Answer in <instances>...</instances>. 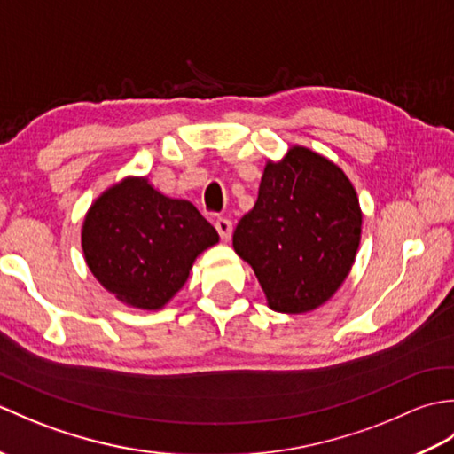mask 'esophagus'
I'll return each mask as SVG.
<instances>
[{"instance_id":"esophagus-1","label":"esophagus","mask_w":454,"mask_h":454,"mask_svg":"<svg viewBox=\"0 0 454 454\" xmlns=\"http://www.w3.org/2000/svg\"><path fill=\"white\" fill-rule=\"evenodd\" d=\"M215 228H216V232H218L222 242H230V238H232V230H234L232 222H230L228 218H218L215 222Z\"/></svg>"}]
</instances>
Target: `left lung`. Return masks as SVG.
Segmentation results:
<instances>
[{
    "mask_svg": "<svg viewBox=\"0 0 454 454\" xmlns=\"http://www.w3.org/2000/svg\"><path fill=\"white\" fill-rule=\"evenodd\" d=\"M359 199L345 173L302 146L269 161L255 207L234 230L269 306L302 314L330 301L349 275L361 239Z\"/></svg>",
    "mask_w": 454,
    "mask_h": 454,
    "instance_id": "left-lung-1",
    "label": "left lung"
}]
</instances>
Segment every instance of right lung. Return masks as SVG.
Masks as SVG:
<instances>
[{"label": "right lung", "instance_id": "obj_1", "mask_svg": "<svg viewBox=\"0 0 454 454\" xmlns=\"http://www.w3.org/2000/svg\"><path fill=\"white\" fill-rule=\"evenodd\" d=\"M216 230L189 200L169 199L146 177H129L93 202L82 246L95 278L119 301L158 310L185 285Z\"/></svg>", "mask_w": 454, "mask_h": 454}]
</instances>
